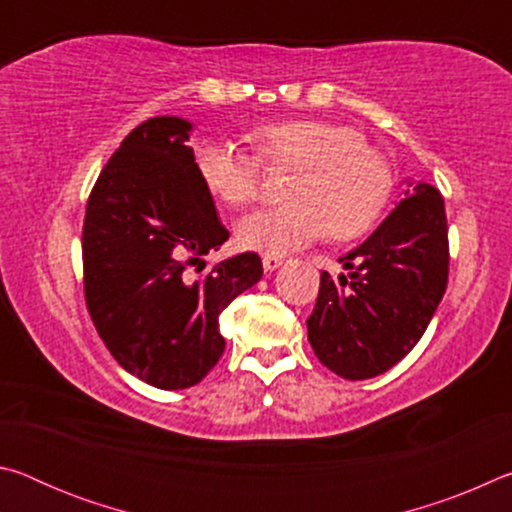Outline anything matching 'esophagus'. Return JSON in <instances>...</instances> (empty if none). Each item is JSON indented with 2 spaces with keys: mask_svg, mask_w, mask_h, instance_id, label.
Returning a JSON list of instances; mask_svg holds the SVG:
<instances>
[{
  "mask_svg": "<svg viewBox=\"0 0 512 512\" xmlns=\"http://www.w3.org/2000/svg\"><path fill=\"white\" fill-rule=\"evenodd\" d=\"M282 262H284V259L277 257V255H264L262 257V264H264L266 273H271V271H275V268H280Z\"/></svg>",
  "mask_w": 512,
  "mask_h": 512,
  "instance_id": "1",
  "label": "esophagus"
}]
</instances>
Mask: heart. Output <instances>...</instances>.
<instances>
[{
    "instance_id": "obj_1",
    "label": "heart",
    "mask_w": 512,
    "mask_h": 512,
    "mask_svg": "<svg viewBox=\"0 0 512 512\" xmlns=\"http://www.w3.org/2000/svg\"><path fill=\"white\" fill-rule=\"evenodd\" d=\"M262 158L298 169L282 207L246 214L237 223L239 244L266 255H284L329 232L354 239L372 228L391 196V169L366 146L357 128L320 119H289L255 133ZM207 192L225 205L257 196L255 155L228 140H207L194 153Z\"/></svg>"
}]
</instances>
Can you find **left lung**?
<instances>
[{
  "instance_id": "8db88e82",
  "label": "left lung",
  "mask_w": 512,
  "mask_h": 512,
  "mask_svg": "<svg viewBox=\"0 0 512 512\" xmlns=\"http://www.w3.org/2000/svg\"><path fill=\"white\" fill-rule=\"evenodd\" d=\"M348 277L320 273L309 343L343 379L377 377L409 354L443 300L449 271L445 201L409 183L361 246L341 257Z\"/></svg>"
}]
</instances>
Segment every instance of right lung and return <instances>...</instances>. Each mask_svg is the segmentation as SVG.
I'll return each instance as SVG.
<instances>
[{
  "label": "right lung",
  "mask_w": 512,
  "mask_h": 512,
  "mask_svg": "<svg viewBox=\"0 0 512 512\" xmlns=\"http://www.w3.org/2000/svg\"><path fill=\"white\" fill-rule=\"evenodd\" d=\"M194 124L153 117L121 142L85 207V302L112 357L162 391L201 381L221 359V311L259 282L255 253L203 273L230 232L187 146ZM198 265L196 274L191 266Z\"/></svg>",
  "instance_id": "add662e5"
}]
</instances>
